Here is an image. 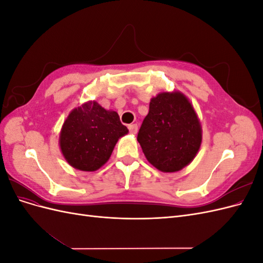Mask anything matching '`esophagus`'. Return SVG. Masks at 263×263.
<instances>
[{
	"label": "esophagus",
	"mask_w": 263,
	"mask_h": 263,
	"mask_svg": "<svg viewBox=\"0 0 263 263\" xmlns=\"http://www.w3.org/2000/svg\"><path fill=\"white\" fill-rule=\"evenodd\" d=\"M128 129H129L130 134L135 135L138 132V126H137V124H130V125H128Z\"/></svg>",
	"instance_id": "34e87169"
}]
</instances>
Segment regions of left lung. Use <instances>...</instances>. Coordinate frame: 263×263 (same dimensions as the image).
Wrapping results in <instances>:
<instances>
[{
    "instance_id": "1",
    "label": "left lung",
    "mask_w": 263,
    "mask_h": 263,
    "mask_svg": "<svg viewBox=\"0 0 263 263\" xmlns=\"http://www.w3.org/2000/svg\"><path fill=\"white\" fill-rule=\"evenodd\" d=\"M137 140L147 160L162 172H177L192 162L202 142V127L189 99L162 92L150 100Z\"/></svg>"
}]
</instances>
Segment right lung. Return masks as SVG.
I'll return each instance as SVG.
<instances>
[{"instance_id":"right-lung-1","label":"right lung","mask_w":263,"mask_h":263,"mask_svg":"<svg viewBox=\"0 0 263 263\" xmlns=\"http://www.w3.org/2000/svg\"><path fill=\"white\" fill-rule=\"evenodd\" d=\"M127 133L116 112L89 101L71 110L62 125L59 145L71 166L91 172L107 162L116 142Z\"/></svg>"}]
</instances>
